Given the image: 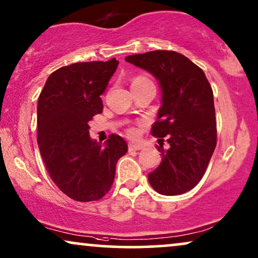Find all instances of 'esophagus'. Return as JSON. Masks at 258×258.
<instances>
[{
  "mask_svg": "<svg viewBox=\"0 0 258 258\" xmlns=\"http://www.w3.org/2000/svg\"><path fill=\"white\" fill-rule=\"evenodd\" d=\"M142 149H143V146L140 145V144H135V143L128 144V150L130 151H139Z\"/></svg>",
  "mask_w": 258,
  "mask_h": 258,
  "instance_id": "esophagus-1",
  "label": "esophagus"
}]
</instances>
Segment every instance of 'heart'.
Listing matches in <instances>:
<instances>
[{"label": "heart", "mask_w": 258, "mask_h": 258, "mask_svg": "<svg viewBox=\"0 0 258 258\" xmlns=\"http://www.w3.org/2000/svg\"><path fill=\"white\" fill-rule=\"evenodd\" d=\"M137 84H152L149 78L144 77V75H138L132 80V85H137ZM128 135L130 136H136L137 135V130L136 128H130L128 130Z\"/></svg>", "instance_id": "obj_1"}]
</instances>
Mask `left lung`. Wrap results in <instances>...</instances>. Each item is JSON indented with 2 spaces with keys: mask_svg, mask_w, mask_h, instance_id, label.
<instances>
[{
  "mask_svg": "<svg viewBox=\"0 0 258 258\" xmlns=\"http://www.w3.org/2000/svg\"><path fill=\"white\" fill-rule=\"evenodd\" d=\"M125 60L152 74L161 89L151 132L166 137L170 147L158 149L161 163L149 173L151 186L165 196L185 194L204 176L217 143L211 86L204 72L177 51L153 50Z\"/></svg>",
  "mask_w": 258,
  "mask_h": 258,
  "instance_id": "8db88e82",
  "label": "left lung"
}]
</instances>
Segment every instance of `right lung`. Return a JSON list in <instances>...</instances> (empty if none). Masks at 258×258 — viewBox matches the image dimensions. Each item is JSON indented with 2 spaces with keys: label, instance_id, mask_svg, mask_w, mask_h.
Instances as JSON below:
<instances>
[{
  "label": "right lung",
  "instance_id": "obj_1",
  "mask_svg": "<svg viewBox=\"0 0 258 258\" xmlns=\"http://www.w3.org/2000/svg\"><path fill=\"white\" fill-rule=\"evenodd\" d=\"M119 61L78 62L48 77L37 101V145L51 180L78 202L98 201L111 188L115 165L127 152L120 136L104 145L89 137L92 118Z\"/></svg>",
  "mask_w": 258,
  "mask_h": 258
}]
</instances>
